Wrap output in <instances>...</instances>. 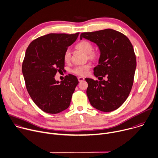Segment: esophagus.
<instances>
[{"label": "esophagus", "instance_id": "34e87169", "mask_svg": "<svg viewBox=\"0 0 158 158\" xmlns=\"http://www.w3.org/2000/svg\"><path fill=\"white\" fill-rule=\"evenodd\" d=\"M78 81L80 82V81H84V80H85V78H84L83 77H78Z\"/></svg>", "mask_w": 158, "mask_h": 158}]
</instances>
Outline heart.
<instances>
[{"label": "heart", "instance_id": "1", "mask_svg": "<svg viewBox=\"0 0 158 158\" xmlns=\"http://www.w3.org/2000/svg\"><path fill=\"white\" fill-rule=\"evenodd\" d=\"M76 47L77 48L81 50L83 53L86 54H89L91 58H95L97 56V53H95L94 52H92L93 49L92 44L88 41L82 40L78 44H77V45H76ZM70 58H71L70 51L69 49H67L65 50L64 55V61L65 62H69L70 60ZM91 67V66L90 64H86L83 65L78 66L73 70V72L75 74L78 75L79 76H85L88 73L89 70L90 69Z\"/></svg>", "mask_w": 158, "mask_h": 158}]
</instances>
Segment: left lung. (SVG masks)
Returning a JSON list of instances; mask_svg holds the SVG:
<instances>
[{"label": "left lung", "mask_w": 158, "mask_h": 158, "mask_svg": "<svg viewBox=\"0 0 158 158\" xmlns=\"http://www.w3.org/2000/svg\"><path fill=\"white\" fill-rule=\"evenodd\" d=\"M83 38L96 44L100 52L98 65L93 69L100 81L85 78L89 102L101 111H113L123 105L132 88L136 68L133 45L127 36L113 29L81 33ZM105 76L106 81L102 80Z\"/></svg>", "instance_id": "8db88e82"}]
</instances>
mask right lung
<instances>
[{"label": "right lung", "mask_w": 158, "mask_h": 158, "mask_svg": "<svg viewBox=\"0 0 158 158\" xmlns=\"http://www.w3.org/2000/svg\"><path fill=\"white\" fill-rule=\"evenodd\" d=\"M79 33L49 34L33 40L26 50L22 70L27 91L42 111L56 114L67 109L78 84L73 75L56 81L58 72L64 70V55Z\"/></svg>", "instance_id": "right-lung-1"}]
</instances>
